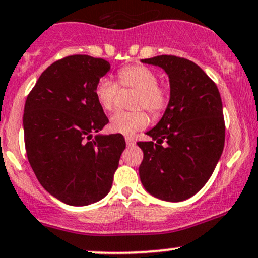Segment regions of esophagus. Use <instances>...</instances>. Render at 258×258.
Instances as JSON below:
<instances>
[{
  "instance_id": "esophagus-1",
  "label": "esophagus",
  "mask_w": 258,
  "mask_h": 258,
  "mask_svg": "<svg viewBox=\"0 0 258 258\" xmlns=\"http://www.w3.org/2000/svg\"><path fill=\"white\" fill-rule=\"evenodd\" d=\"M124 140H126L127 146H134L135 143H136V142H135V140H134V138H132V137H126V138H124Z\"/></svg>"
}]
</instances>
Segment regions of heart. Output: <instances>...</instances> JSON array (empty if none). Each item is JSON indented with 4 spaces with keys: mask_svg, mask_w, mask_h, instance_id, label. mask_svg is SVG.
<instances>
[{
    "mask_svg": "<svg viewBox=\"0 0 258 258\" xmlns=\"http://www.w3.org/2000/svg\"><path fill=\"white\" fill-rule=\"evenodd\" d=\"M118 85L124 89H135L137 95L134 106L146 108L153 116H159L167 108L169 102V94L167 88L158 84V74L146 65H130L118 70ZM118 85L115 81L104 78L96 84L95 95L106 111L113 110L118 96ZM150 122L147 113L138 111H117L110 120L111 131L121 135H134L135 132L145 128Z\"/></svg>",
    "mask_w": 258,
    "mask_h": 258,
    "instance_id": "b5f03b06",
    "label": "heart"
}]
</instances>
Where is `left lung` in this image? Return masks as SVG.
Wrapping results in <instances>:
<instances>
[{
    "instance_id": "obj_1",
    "label": "left lung",
    "mask_w": 258,
    "mask_h": 258,
    "mask_svg": "<svg viewBox=\"0 0 258 258\" xmlns=\"http://www.w3.org/2000/svg\"><path fill=\"white\" fill-rule=\"evenodd\" d=\"M169 78L170 99L161 121L147 132L140 178L146 190L165 202H183L207 184L220 159L225 122L218 86L193 61L174 55L142 59Z\"/></svg>"
}]
</instances>
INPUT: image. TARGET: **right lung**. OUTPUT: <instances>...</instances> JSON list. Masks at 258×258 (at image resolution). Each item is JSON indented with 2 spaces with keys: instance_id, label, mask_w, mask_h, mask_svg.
I'll use <instances>...</instances> for the list:
<instances>
[{
  "instance_id": "obj_1",
  "label": "right lung",
  "mask_w": 258,
  "mask_h": 258,
  "mask_svg": "<svg viewBox=\"0 0 258 258\" xmlns=\"http://www.w3.org/2000/svg\"><path fill=\"white\" fill-rule=\"evenodd\" d=\"M108 70L105 59L65 56L42 73L24 105L29 164L48 193L73 207L106 197L126 148L121 134L93 138L108 123L95 95Z\"/></svg>"
}]
</instances>
